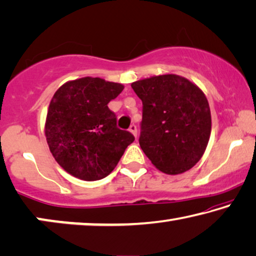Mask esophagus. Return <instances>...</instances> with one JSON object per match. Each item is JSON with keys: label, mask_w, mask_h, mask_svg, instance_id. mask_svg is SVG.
<instances>
[{"label": "esophagus", "mask_w": 256, "mask_h": 256, "mask_svg": "<svg viewBox=\"0 0 256 256\" xmlns=\"http://www.w3.org/2000/svg\"><path fill=\"white\" fill-rule=\"evenodd\" d=\"M129 132H130L132 134L136 137L137 136V127H136V126L135 124H132L130 127H129Z\"/></svg>", "instance_id": "obj_1"}]
</instances>
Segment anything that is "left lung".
Segmentation results:
<instances>
[{
	"mask_svg": "<svg viewBox=\"0 0 256 256\" xmlns=\"http://www.w3.org/2000/svg\"><path fill=\"white\" fill-rule=\"evenodd\" d=\"M143 104L140 146L159 171L180 174L204 154L211 132L209 102L201 88L168 74L132 83Z\"/></svg>",
	"mask_w": 256,
	"mask_h": 256,
	"instance_id": "left-lung-1",
	"label": "left lung"
}]
</instances>
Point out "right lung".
Instances as JSON below:
<instances>
[{"instance_id":"1","label":"right lung","mask_w":256,"mask_h":256,"mask_svg":"<svg viewBox=\"0 0 256 256\" xmlns=\"http://www.w3.org/2000/svg\"><path fill=\"white\" fill-rule=\"evenodd\" d=\"M124 85L99 77L66 82L55 92L48 107L45 135L58 164L85 181L100 180L118 165L135 137L116 127L107 104Z\"/></svg>"}]
</instances>
